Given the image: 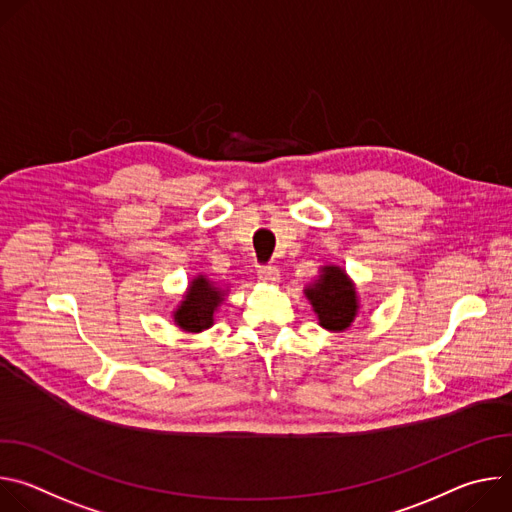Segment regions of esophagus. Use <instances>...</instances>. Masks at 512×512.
Returning a JSON list of instances; mask_svg holds the SVG:
<instances>
[{
    "mask_svg": "<svg viewBox=\"0 0 512 512\" xmlns=\"http://www.w3.org/2000/svg\"><path fill=\"white\" fill-rule=\"evenodd\" d=\"M259 279L265 281V283H277V281H279V271H277V267H273V265L259 267Z\"/></svg>",
    "mask_w": 512,
    "mask_h": 512,
    "instance_id": "34e87169",
    "label": "esophagus"
}]
</instances>
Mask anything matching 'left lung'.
I'll return each mask as SVG.
<instances>
[{
    "mask_svg": "<svg viewBox=\"0 0 512 512\" xmlns=\"http://www.w3.org/2000/svg\"><path fill=\"white\" fill-rule=\"evenodd\" d=\"M318 322L330 332H344L358 314L356 287L342 267H320L318 279L304 289Z\"/></svg>",
    "mask_w": 512,
    "mask_h": 512,
    "instance_id": "left-lung-1",
    "label": "left lung"
}]
</instances>
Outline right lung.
Wrapping results in <instances>:
<instances>
[{
	"label": "right lung",
	"instance_id": "obj_1",
	"mask_svg": "<svg viewBox=\"0 0 512 512\" xmlns=\"http://www.w3.org/2000/svg\"><path fill=\"white\" fill-rule=\"evenodd\" d=\"M225 302V289L206 275H196L174 312V322L184 332H202L214 324V312Z\"/></svg>",
	"mask_w": 512,
	"mask_h": 512
}]
</instances>
